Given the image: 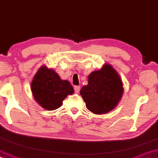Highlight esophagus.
Masks as SVG:
<instances>
[{"label": "esophagus", "instance_id": "obj_1", "mask_svg": "<svg viewBox=\"0 0 158 158\" xmlns=\"http://www.w3.org/2000/svg\"><path fill=\"white\" fill-rule=\"evenodd\" d=\"M80 89H81V87L79 85H75L74 86V90H75V93H78L80 91Z\"/></svg>", "mask_w": 158, "mask_h": 158}]
</instances>
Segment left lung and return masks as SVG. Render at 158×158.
<instances>
[{"instance_id": "8db88e82", "label": "left lung", "mask_w": 158, "mask_h": 158, "mask_svg": "<svg viewBox=\"0 0 158 158\" xmlns=\"http://www.w3.org/2000/svg\"><path fill=\"white\" fill-rule=\"evenodd\" d=\"M119 75L109 64L89 75V83L82 87L80 94L86 108L95 114H106L113 110L123 94Z\"/></svg>"}]
</instances>
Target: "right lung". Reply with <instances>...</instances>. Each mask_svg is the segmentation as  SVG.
Instances as JSON below:
<instances>
[{"label":"right lung","instance_id":"right-lung-1","mask_svg":"<svg viewBox=\"0 0 158 158\" xmlns=\"http://www.w3.org/2000/svg\"><path fill=\"white\" fill-rule=\"evenodd\" d=\"M31 91L42 108L52 110L61 106L67 95L73 94L74 89L69 81H62L54 70L42 67L34 77Z\"/></svg>","mask_w":158,"mask_h":158}]
</instances>
